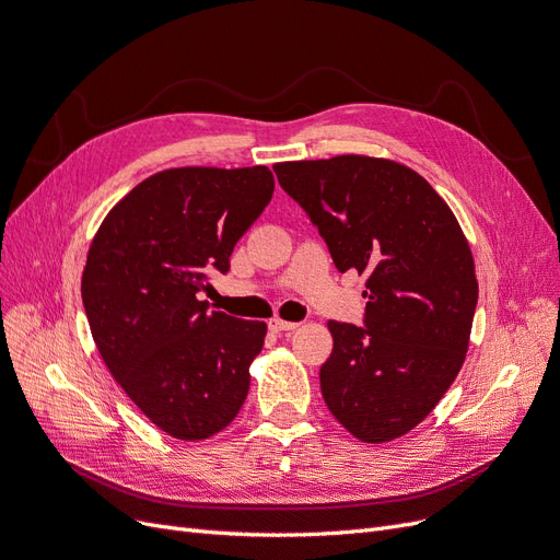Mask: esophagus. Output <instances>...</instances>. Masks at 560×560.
Returning a JSON list of instances; mask_svg holds the SVG:
<instances>
[{"instance_id":"obj_1","label":"esophagus","mask_w":560,"mask_h":560,"mask_svg":"<svg viewBox=\"0 0 560 560\" xmlns=\"http://www.w3.org/2000/svg\"><path fill=\"white\" fill-rule=\"evenodd\" d=\"M268 328H271L273 332H284V330H294V328H299V324H296V322H284V319L276 317V319L268 322Z\"/></svg>"}]
</instances>
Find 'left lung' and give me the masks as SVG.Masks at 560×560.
Wrapping results in <instances>:
<instances>
[{
    "label": "left lung",
    "mask_w": 560,
    "mask_h": 560,
    "mask_svg": "<svg viewBox=\"0 0 560 560\" xmlns=\"http://www.w3.org/2000/svg\"><path fill=\"white\" fill-rule=\"evenodd\" d=\"M340 273L365 276V326L328 322V411L363 443L405 436L439 405L471 340L478 280L445 199L411 167L345 153L273 165Z\"/></svg>",
    "instance_id": "1"
}]
</instances>
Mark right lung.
Returning <instances> with one entry per match:
<instances>
[{"label":"right lung","instance_id":"add662e5","mask_svg":"<svg viewBox=\"0 0 560 560\" xmlns=\"http://www.w3.org/2000/svg\"><path fill=\"white\" fill-rule=\"evenodd\" d=\"M273 188L264 165L155 172L89 245L82 303L96 349L132 405L174 439L222 432L248 395L266 324L209 310L197 292L209 271L228 273Z\"/></svg>","mask_w":560,"mask_h":560}]
</instances>
